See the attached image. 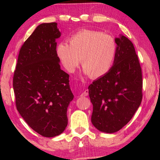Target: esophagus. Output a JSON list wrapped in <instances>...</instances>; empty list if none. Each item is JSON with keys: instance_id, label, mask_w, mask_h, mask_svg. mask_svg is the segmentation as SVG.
Segmentation results:
<instances>
[{"instance_id": "1", "label": "esophagus", "mask_w": 160, "mask_h": 160, "mask_svg": "<svg viewBox=\"0 0 160 160\" xmlns=\"http://www.w3.org/2000/svg\"><path fill=\"white\" fill-rule=\"evenodd\" d=\"M88 95H89V90L88 89H85V90L82 93L81 96H82V97H85V96H87Z\"/></svg>"}]
</instances>
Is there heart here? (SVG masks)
I'll return each mask as SVG.
<instances>
[{
  "label": "heart",
  "instance_id": "b5f03b06",
  "mask_svg": "<svg viewBox=\"0 0 160 160\" xmlns=\"http://www.w3.org/2000/svg\"><path fill=\"white\" fill-rule=\"evenodd\" d=\"M69 44L60 42L57 54L67 71L73 73L82 60L83 72L96 78L110 71L117 54V43L110 35L82 30L69 38Z\"/></svg>",
  "mask_w": 160,
  "mask_h": 160
}]
</instances>
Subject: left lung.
<instances>
[{
	"label": "left lung",
	"mask_w": 160,
	"mask_h": 160,
	"mask_svg": "<svg viewBox=\"0 0 160 160\" xmlns=\"http://www.w3.org/2000/svg\"><path fill=\"white\" fill-rule=\"evenodd\" d=\"M115 41L113 66L88 87L93 106L92 123L106 133L116 132L126 125L142 100V72L134 46L122 35Z\"/></svg>",
	"instance_id": "obj_1"
}]
</instances>
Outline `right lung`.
Returning a JSON list of instances; mask_svg holds the SVG:
<instances>
[{
    "instance_id": "1",
    "label": "right lung",
    "mask_w": 160,
    "mask_h": 160,
    "mask_svg": "<svg viewBox=\"0 0 160 160\" xmlns=\"http://www.w3.org/2000/svg\"><path fill=\"white\" fill-rule=\"evenodd\" d=\"M56 22L42 23L19 51L13 78L17 111L28 125L43 137L64 132L67 109L73 99L69 75L60 68Z\"/></svg>"
}]
</instances>
